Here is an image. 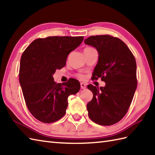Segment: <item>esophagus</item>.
Wrapping results in <instances>:
<instances>
[{
    "label": "esophagus",
    "mask_w": 155,
    "mask_h": 155,
    "mask_svg": "<svg viewBox=\"0 0 155 155\" xmlns=\"http://www.w3.org/2000/svg\"><path fill=\"white\" fill-rule=\"evenodd\" d=\"M81 87L82 89H85V88H87V84L83 83H81Z\"/></svg>",
    "instance_id": "esophagus-1"
}]
</instances>
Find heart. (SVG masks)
Segmentation results:
<instances>
[{
  "mask_svg": "<svg viewBox=\"0 0 155 155\" xmlns=\"http://www.w3.org/2000/svg\"><path fill=\"white\" fill-rule=\"evenodd\" d=\"M78 77L81 78H84V76L82 75V74H79V75H78Z\"/></svg>",
  "mask_w": 155,
  "mask_h": 155,
  "instance_id": "heart-1",
  "label": "heart"
}]
</instances>
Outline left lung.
Masks as SVG:
<instances>
[{"label":"left lung","mask_w":155,"mask_h":155,"mask_svg":"<svg viewBox=\"0 0 155 155\" xmlns=\"http://www.w3.org/2000/svg\"><path fill=\"white\" fill-rule=\"evenodd\" d=\"M97 49L98 62L93 78H101L104 87L87 86L93 98L87 105L88 117L95 123L109 126L127 114L137 89L135 58L120 39L110 35H97L84 39Z\"/></svg>","instance_id":"left-lung-1"}]
</instances>
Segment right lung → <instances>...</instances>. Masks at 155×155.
Listing matches in <instances>:
<instances>
[{
  "label": "right lung",
  "mask_w": 155,
  "mask_h": 155,
  "mask_svg": "<svg viewBox=\"0 0 155 155\" xmlns=\"http://www.w3.org/2000/svg\"><path fill=\"white\" fill-rule=\"evenodd\" d=\"M83 37H48L32 42L23 52L19 82L27 107L35 118L51 123L64 116L68 97L77 94L81 84L71 78L56 83L52 75L66 65L71 52L79 46Z\"/></svg>",
  "instance_id": "right-lung-1"
}]
</instances>
